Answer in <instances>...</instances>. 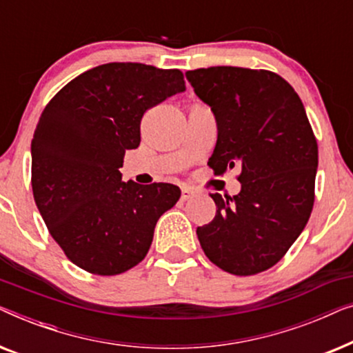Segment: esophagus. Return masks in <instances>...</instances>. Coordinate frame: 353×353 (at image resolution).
I'll return each instance as SVG.
<instances>
[{
  "label": "esophagus",
  "mask_w": 353,
  "mask_h": 353,
  "mask_svg": "<svg viewBox=\"0 0 353 353\" xmlns=\"http://www.w3.org/2000/svg\"><path fill=\"white\" fill-rule=\"evenodd\" d=\"M194 196V190H191V188H181V201H188L191 199V197Z\"/></svg>",
  "instance_id": "obj_1"
}]
</instances>
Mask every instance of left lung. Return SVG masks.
<instances>
[{
	"label": "left lung",
	"mask_w": 353,
	"mask_h": 353,
	"mask_svg": "<svg viewBox=\"0 0 353 353\" xmlns=\"http://www.w3.org/2000/svg\"><path fill=\"white\" fill-rule=\"evenodd\" d=\"M186 79L216 120L209 167L216 175L241 167V191L210 194L216 214L197 228L210 262L249 276L283 259L310 219L318 146L301 98L268 70L209 67Z\"/></svg>",
	"instance_id": "obj_1"
}]
</instances>
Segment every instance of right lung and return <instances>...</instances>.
<instances>
[{
    "instance_id": "right-lung-1",
    "label": "right lung",
    "mask_w": 353,
    "mask_h": 353,
    "mask_svg": "<svg viewBox=\"0 0 353 353\" xmlns=\"http://www.w3.org/2000/svg\"><path fill=\"white\" fill-rule=\"evenodd\" d=\"M185 90L176 69L109 62L67 83L43 110L32 139L33 197L77 267L110 276L146 257L157 220L181 191L122 181L119 168L139 146L144 112Z\"/></svg>"
}]
</instances>
